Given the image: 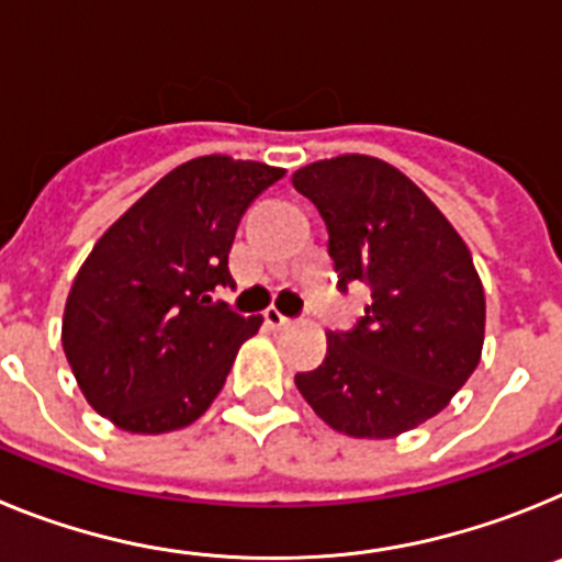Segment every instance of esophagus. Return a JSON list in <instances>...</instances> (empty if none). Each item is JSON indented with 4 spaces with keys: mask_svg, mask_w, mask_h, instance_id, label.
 <instances>
[{
    "mask_svg": "<svg viewBox=\"0 0 562 562\" xmlns=\"http://www.w3.org/2000/svg\"><path fill=\"white\" fill-rule=\"evenodd\" d=\"M265 321L272 326V329H281V326L290 324V317H286L284 312L278 310V306H270V310L265 312Z\"/></svg>",
    "mask_w": 562,
    "mask_h": 562,
    "instance_id": "obj_1",
    "label": "esophagus"
}]
</instances>
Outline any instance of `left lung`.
Returning a JSON list of instances; mask_svg holds the SVG:
<instances>
[{"label":"left lung","instance_id":"8db88e82","mask_svg":"<svg viewBox=\"0 0 562 562\" xmlns=\"http://www.w3.org/2000/svg\"><path fill=\"white\" fill-rule=\"evenodd\" d=\"M329 231L337 286L371 290L351 331L295 385L321 419L355 439H394L450 405L484 346V286L464 238L391 162L340 154L292 173Z\"/></svg>","mask_w":562,"mask_h":562}]
</instances>
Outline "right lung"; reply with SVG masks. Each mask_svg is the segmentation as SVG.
Returning <instances> with one entry per match:
<instances>
[{"mask_svg":"<svg viewBox=\"0 0 562 562\" xmlns=\"http://www.w3.org/2000/svg\"><path fill=\"white\" fill-rule=\"evenodd\" d=\"M284 173L227 154L196 157L98 238L67 295L61 346L81 394L114 428L168 434L211 408L265 321L211 292L233 286L238 222Z\"/></svg>","mask_w":562,"mask_h":562,"instance_id":"1","label":"right lung"}]
</instances>
